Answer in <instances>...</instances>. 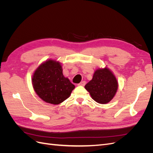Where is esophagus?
Masks as SVG:
<instances>
[{"label": "esophagus", "mask_w": 153, "mask_h": 153, "mask_svg": "<svg viewBox=\"0 0 153 153\" xmlns=\"http://www.w3.org/2000/svg\"><path fill=\"white\" fill-rule=\"evenodd\" d=\"M85 81H82L79 84H78V85H80V86H84L85 85Z\"/></svg>", "instance_id": "34e87169"}]
</instances>
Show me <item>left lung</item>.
Listing matches in <instances>:
<instances>
[{"instance_id":"obj_1","label":"left lung","mask_w":153,"mask_h":153,"mask_svg":"<svg viewBox=\"0 0 153 153\" xmlns=\"http://www.w3.org/2000/svg\"><path fill=\"white\" fill-rule=\"evenodd\" d=\"M85 88L97 103L106 104L116 94L118 82L114 73L105 67L96 69L92 80L85 85Z\"/></svg>"}]
</instances>
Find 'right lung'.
<instances>
[{
    "label": "right lung",
    "instance_id": "1",
    "mask_svg": "<svg viewBox=\"0 0 153 153\" xmlns=\"http://www.w3.org/2000/svg\"><path fill=\"white\" fill-rule=\"evenodd\" d=\"M32 82L39 98L53 105L60 104L68 98L75 87L63 75L61 63L52 59L43 62L36 69Z\"/></svg>",
    "mask_w": 153,
    "mask_h": 153
}]
</instances>
